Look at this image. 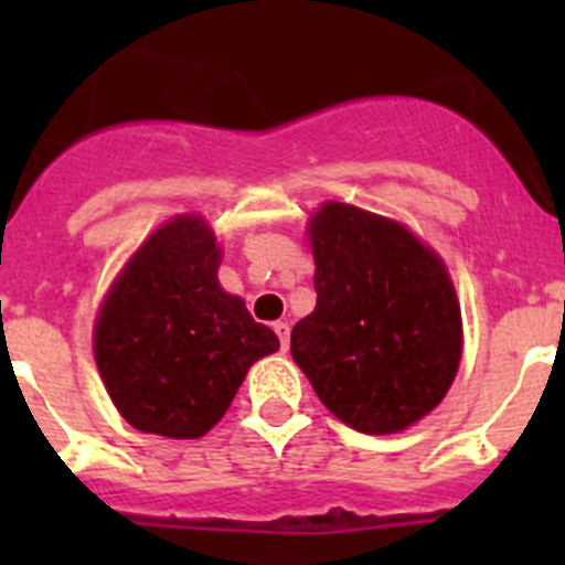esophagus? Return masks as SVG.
<instances>
[{
    "mask_svg": "<svg viewBox=\"0 0 565 565\" xmlns=\"http://www.w3.org/2000/svg\"><path fill=\"white\" fill-rule=\"evenodd\" d=\"M278 341H281V350H289V322H273Z\"/></svg>",
    "mask_w": 565,
    "mask_h": 565,
    "instance_id": "obj_1",
    "label": "esophagus"
}]
</instances>
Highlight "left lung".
<instances>
[{
	"instance_id": "obj_1",
	"label": "left lung",
	"mask_w": 565,
	"mask_h": 565,
	"mask_svg": "<svg viewBox=\"0 0 565 565\" xmlns=\"http://www.w3.org/2000/svg\"><path fill=\"white\" fill-rule=\"evenodd\" d=\"M317 306L292 328L319 402L366 435L440 404L457 377L461 317L446 265L402 224L330 202L315 215Z\"/></svg>"
}]
</instances>
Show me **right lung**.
I'll list each match as a JSON object with an SVG mask.
<instances>
[{"label":"right lung","instance_id":"right-lung-1","mask_svg":"<svg viewBox=\"0 0 565 565\" xmlns=\"http://www.w3.org/2000/svg\"><path fill=\"white\" fill-rule=\"evenodd\" d=\"M202 218L180 215L136 250L100 309L95 361L130 426L193 440L230 409L250 363L278 350L246 303L215 278Z\"/></svg>","mask_w":565,"mask_h":565}]
</instances>
